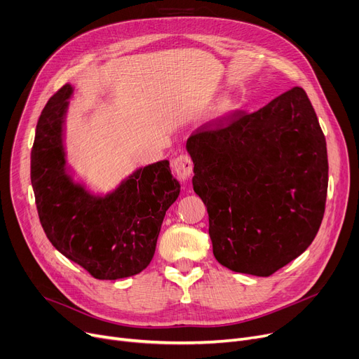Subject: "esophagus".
Listing matches in <instances>:
<instances>
[{"instance_id": "1", "label": "esophagus", "mask_w": 359, "mask_h": 359, "mask_svg": "<svg viewBox=\"0 0 359 359\" xmlns=\"http://www.w3.org/2000/svg\"><path fill=\"white\" fill-rule=\"evenodd\" d=\"M172 167L175 170V173L177 175V177H180L182 180L189 179L194 173V163L191 160V157L187 154H180L177 156L173 161H172Z\"/></svg>"}]
</instances>
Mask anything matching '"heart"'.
Here are the masks:
<instances>
[{"mask_svg":"<svg viewBox=\"0 0 359 359\" xmlns=\"http://www.w3.org/2000/svg\"><path fill=\"white\" fill-rule=\"evenodd\" d=\"M234 109V99L231 96H224L218 103V115H227Z\"/></svg>","mask_w":359,"mask_h":359,"instance_id":"obj_1","label":"heart"}]
</instances>
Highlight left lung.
<instances>
[{
    "label": "left lung",
    "mask_w": 359,
    "mask_h": 359,
    "mask_svg": "<svg viewBox=\"0 0 359 359\" xmlns=\"http://www.w3.org/2000/svg\"><path fill=\"white\" fill-rule=\"evenodd\" d=\"M186 149L222 266L269 276L307 250L323 219L329 164L303 88L199 126Z\"/></svg>",
    "instance_id": "left-lung-1"
}]
</instances>
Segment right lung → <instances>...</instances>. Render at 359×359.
Listing matches in <instances>:
<instances>
[{
	"label": "right lung",
	"instance_id": "1",
	"mask_svg": "<svg viewBox=\"0 0 359 359\" xmlns=\"http://www.w3.org/2000/svg\"><path fill=\"white\" fill-rule=\"evenodd\" d=\"M65 84L46 103L36 125L30 179L37 214L53 248L96 279H122L144 271L154 256L165 211L180 194L170 163L137 168L106 195L75 182L64 145Z\"/></svg>",
	"mask_w": 359,
	"mask_h": 359
}]
</instances>
